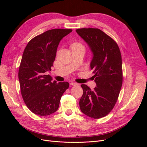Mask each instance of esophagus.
I'll use <instances>...</instances> for the list:
<instances>
[{
  "label": "esophagus",
  "instance_id": "esophagus-1",
  "mask_svg": "<svg viewBox=\"0 0 147 147\" xmlns=\"http://www.w3.org/2000/svg\"><path fill=\"white\" fill-rule=\"evenodd\" d=\"M70 85L72 86H76V85H78V84L77 83H75V82H71L70 83Z\"/></svg>",
  "mask_w": 147,
  "mask_h": 147
}]
</instances>
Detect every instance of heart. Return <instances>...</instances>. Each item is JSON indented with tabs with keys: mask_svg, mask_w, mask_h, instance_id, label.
<instances>
[{
	"mask_svg": "<svg viewBox=\"0 0 147 147\" xmlns=\"http://www.w3.org/2000/svg\"><path fill=\"white\" fill-rule=\"evenodd\" d=\"M72 47H83V45L80 43H73L72 45Z\"/></svg>",
	"mask_w": 147,
	"mask_h": 147,
	"instance_id": "obj_1",
	"label": "heart"
}]
</instances>
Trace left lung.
<instances>
[{"label": "left lung", "mask_w": 147, "mask_h": 147, "mask_svg": "<svg viewBox=\"0 0 147 147\" xmlns=\"http://www.w3.org/2000/svg\"><path fill=\"white\" fill-rule=\"evenodd\" d=\"M77 34L93 53L91 69L96 87L91 90L82 84L83 94L79 104L82 112L94 119L105 117L116 104L123 83L121 55L118 44L97 28H81Z\"/></svg>", "instance_id": "left-lung-1"}]
</instances>
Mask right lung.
Returning <instances> with one entry per match:
<instances>
[{
	"mask_svg": "<svg viewBox=\"0 0 147 147\" xmlns=\"http://www.w3.org/2000/svg\"><path fill=\"white\" fill-rule=\"evenodd\" d=\"M72 30H48L32 38L26 45L19 67L21 93L28 108L35 115L47 116L58 109L68 82L56 83L47 72L51 70L59 42Z\"/></svg>",
	"mask_w": 147,
	"mask_h": 147,
	"instance_id": "1",
	"label": "right lung"
}]
</instances>
